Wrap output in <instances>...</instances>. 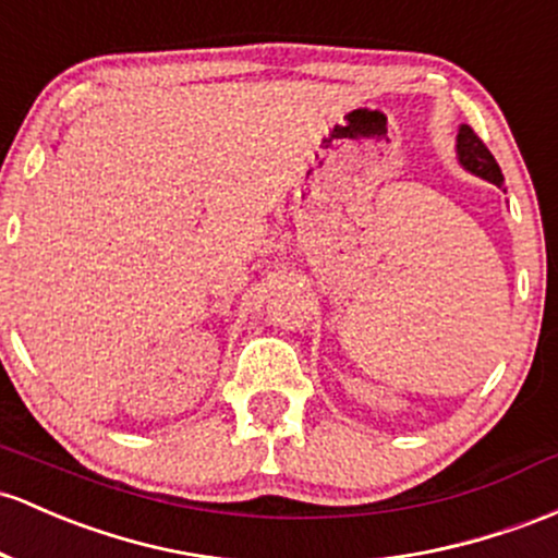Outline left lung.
<instances>
[{"label":"left lung","mask_w":558,"mask_h":558,"mask_svg":"<svg viewBox=\"0 0 558 558\" xmlns=\"http://www.w3.org/2000/svg\"><path fill=\"white\" fill-rule=\"evenodd\" d=\"M458 158H461L463 167L474 171L476 177H485L493 185L504 187V174H500L498 161H495L493 153L487 150V145L476 137V132L466 124L458 132Z\"/></svg>","instance_id":"left-lung-1"}]
</instances>
